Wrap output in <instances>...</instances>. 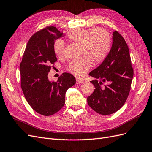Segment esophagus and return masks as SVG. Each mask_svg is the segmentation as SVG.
<instances>
[{
  "instance_id": "obj_1",
  "label": "esophagus",
  "mask_w": 152,
  "mask_h": 152,
  "mask_svg": "<svg viewBox=\"0 0 152 152\" xmlns=\"http://www.w3.org/2000/svg\"><path fill=\"white\" fill-rule=\"evenodd\" d=\"M84 82V81L83 80L81 79H76V83L77 84H80V83H82Z\"/></svg>"
}]
</instances>
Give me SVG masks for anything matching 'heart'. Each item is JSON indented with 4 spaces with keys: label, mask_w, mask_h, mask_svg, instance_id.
Wrapping results in <instances>:
<instances>
[{
    "label": "heart",
    "mask_w": 152,
    "mask_h": 152,
    "mask_svg": "<svg viewBox=\"0 0 152 152\" xmlns=\"http://www.w3.org/2000/svg\"><path fill=\"white\" fill-rule=\"evenodd\" d=\"M68 40L73 44L81 45V54L85 56L70 62L67 71L76 77H81L92 65H98L107 56L111 46V36L103 28L75 29L67 34ZM64 43L57 40L54 43V50L58 56L64 54Z\"/></svg>",
    "instance_id": "heart-1"
}]
</instances>
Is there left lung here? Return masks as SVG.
I'll return each mask as SVG.
<instances>
[{
    "label": "left lung",
    "mask_w": 152,
    "mask_h": 152,
    "mask_svg": "<svg viewBox=\"0 0 152 152\" xmlns=\"http://www.w3.org/2000/svg\"><path fill=\"white\" fill-rule=\"evenodd\" d=\"M112 35L109 53L99 66L89 73L95 78L91 81L95 89L87 98L88 104L103 115L113 114L123 106L134 76L127 44L117 31Z\"/></svg>",
    "instance_id": "left-lung-1"
}]
</instances>
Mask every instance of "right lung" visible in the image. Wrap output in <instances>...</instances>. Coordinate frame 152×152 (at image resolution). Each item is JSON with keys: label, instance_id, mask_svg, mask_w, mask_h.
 Returning <instances> with one entry per match:
<instances>
[{"label": "right lung", "instance_id": "right-lung-1", "mask_svg": "<svg viewBox=\"0 0 152 152\" xmlns=\"http://www.w3.org/2000/svg\"><path fill=\"white\" fill-rule=\"evenodd\" d=\"M54 26L38 31L30 38L20 65L21 88L33 109L43 115L56 113L64 106L65 92L76 83L75 76L64 72L57 81H50L48 73L57 61L54 43L63 37Z\"/></svg>", "mask_w": 152, "mask_h": 152}]
</instances>
